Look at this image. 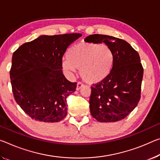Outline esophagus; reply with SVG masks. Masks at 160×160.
I'll use <instances>...</instances> for the list:
<instances>
[{
  "mask_svg": "<svg viewBox=\"0 0 160 160\" xmlns=\"http://www.w3.org/2000/svg\"><path fill=\"white\" fill-rule=\"evenodd\" d=\"M83 85H83L82 82H78V84H77V88H76V90H79L81 88L83 87Z\"/></svg>",
  "mask_w": 160,
  "mask_h": 160,
  "instance_id": "esophagus-1",
  "label": "esophagus"
}]
</instances>
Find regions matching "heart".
Returning a JSON list of instances; mask_svg holds the SVG:
<instances>
[{"label":"heart","mask_w":160,"mask_h":160,"mask_svg":"<svg viewBox=\"0 0 160 160\" xmlns=\"http://www.w3.org/2000/svg\"><path fill=\"white\" fill-rule=\"evenodd\" d=\"M114 55L107 45L92 41L82 42L70 50L62 66L68 72L80 70L83 80L90 84H97L108 77L112 70Z\"/></svg>","instance_id":"1"}]
</instances>
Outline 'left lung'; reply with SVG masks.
<instances>
[{"mask_svg": "<svg viewBox=\"0 0 160 160\" xmlns=\"http://www.w3.org/2000/svg\"><path fill=\"white\" fill-rule=\"evenodd\" d=\"M85 39L95 43L105 42L114 55L110 75L91 87V115L100 122L123 120L140 100L144 70L138 52L125 40L110 35L94 34Z\"/></svg>", "mask_w": 160, "mask_h": 160, "instance_id": "obj_1", "label": "left lung"}]
</instances>
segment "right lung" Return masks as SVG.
Listing matches in <instances>:
<instances>
[{"mask_svg": "<svg viewBox=\"0 0 160 160\" xmlns=\"http://www.w3.org/2000/svg\"><path fill=\"white\" fill-rule=\"evenodd\" d=\"M80 33L41 35L13 52L10 77L16 102L32 119L58 122L67 115L68 96L75 92L62 73V59Z\"/></svg>", "mask_w": 160, "mask_h": 160, "instance_id": "1", "label": "right lung"}]
</instances>
